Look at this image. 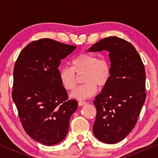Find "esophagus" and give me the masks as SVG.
<instances>
[{
	"instance_id": "esophagus-1",
	"label": "esophagus",
	"mask_w": 158,
	"mask_h": 158,
	"mask_svg": "<svg viewBox=\"0 0 158 158\" xmlns=\"http://www.w3.org/2000/svg\"><path fill=\"white\" fill-rule=\"evenodd\" d=\"M86 103H87L86 102H85V101H79L78 102V105H79V106H83V105H85Z\"/></svg>"
}]
</instances>
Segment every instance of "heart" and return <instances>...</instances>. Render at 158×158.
I'll return each mask as SVG.
<instances>
[{"instance_id": "b5f03b06", "label": "heart", "mask_w": 158, "mask_h": 158, "mask_svg": "<svg viewBox=\"0 0 158 158\" xmlns=\"http://www.w3.org/2000/svg\"><path fill=\"white\" fill-rule=\"evenodd\" d=\"M71 67H63L59 71V79L63 87L72 90L77 84V74L84 73L82 76L84 84L76 88L70 97L85 100L94 95L98 85L102 87L107 84L111 77V65L106 58H100L90 53H81L71 61Z\"/></svg>"}]
</instances>
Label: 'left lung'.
I'll return each mask as SVG.
<instances>
[{
    "label": "left lung",
    "instance_id": "1",
    "mask_svg": "<svg viewBox=\"0 0 158 158\" xmlns=\"http://www.w3.org/2000/svg\"><path fill=\"white\" fill-rule=\"evenodd\" d=\"M109 53L111 77L93 103L97 115L93 130L105 143L119 142L135 127L146 100V72L142 60L132 44L114 36L101 40L90 52Z\"/></svg>",
    "mask_w": 158,
    "mask_h": 158
}]
</instances>
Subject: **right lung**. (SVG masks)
Instances as JSON below:
<instances>
[{
  "label": "right lung",
  "instance_id": "1",
  "mask_svg": "<svg viewBox=\"0 0 158 158\" xmlns=\"http://www.w3.org/2000/svg\"><path fill=\"white\" fill-rule=\"evenodd\" d=\"M76 48L41 39L28 44L16 61L12 100L26 132L44 145L65 139L69 118L78 107L76 100H68L58 69Z\"/></svg>",
  "mask_w": 158,
  "mask_h": 158
}]
</instances>
